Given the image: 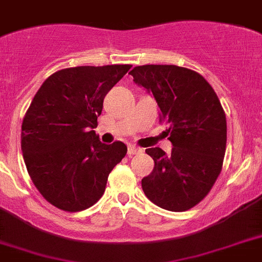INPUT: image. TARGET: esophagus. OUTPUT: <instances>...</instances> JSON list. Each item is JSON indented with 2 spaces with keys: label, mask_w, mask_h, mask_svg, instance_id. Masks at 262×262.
Wrapping results in <instances>:
<instances>
[{
  "label": "esophagus",
  "mask_w": 262,
  "mask_h": 262,
  "mask_svg": "<svg viewBox=\"0 0 262 262\" xmlns=\"http://www.w3.org/2000/svg\"><path fill=\"white\" fill-rule=\"evenodd\" d=\"M141 151H142V150H141L140 147H137V146H129V147H128V156H129V157L134 156V154L141 153Z\"/></svg>",
  "instance_id": "34e87169"
}]
</instances>
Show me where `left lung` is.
<instances>
[{
	"label": "left lung",
	"instance_id": "8db88e82",
	"mask_svg": "<svg viewBox=\"0 0 262 262\" xmlns=\"http://www.w3.org/2000/svg\"><path fill=\"white\" fill-rule=\"evenodd\" d=\"M133 80L153 93L167 125L171 154L146 149L154 169L142 190L154 204L183 212L208 195L219 177L227 145V120L220 100L203 76L172 64L137 66Z\"/></svg>",
	"mask_w": 262,
	"mask_h": 262
}]
</instances>
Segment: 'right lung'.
<instances>
[{"label": "right lung", "mask_w": 262, "mask_h": 262, "mask_svg": "<svg viewBox=\"0 0 262 262\" xmlns=\"http://www.w3.org/2000/svg\"><path fill=\"white\" fill-rule=\"evenodd\" d=\"M130 64L63 68L47 77L22 121L21 149L36 190L67 212L87 210L126 156V145L101 144L95 133L104 97Z\"/></svg>", "instance_id": "add662e5"}]
</instances>
